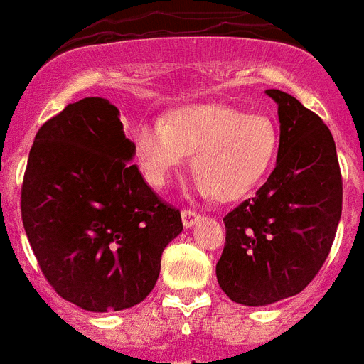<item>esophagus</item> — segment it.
Segmentation results:
<instances>
[{"instance_id": "obj_1", "label": "esophagus", "mask_w": 364, "mask_h": 364, "mask_svg": "<svg viewBox=\"0 0 364 364\" xmlns=\"http://www.w3.org/2000/svg\"><path fill=\"white\" fill-rule=\"evenodd\" d=\"M198 217L200 215L195 212H191V210H182V223H184L186 228H191V226H193L195 223L198 220Z\"/></svg>"}]
</instances>
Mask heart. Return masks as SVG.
<instances>
[{"instance_id": "b5f03b06", "label": "heart", "mask_w": 364, "mask_h": 364, "mask_svg": "<svg viewBox=\"0 0 364 364\" xmlns=\"http://www.w3.org/2000/svg\"><path fill=\"white\" fill-rule=\"evenodd\" d=\"M132 139L141 175L152 188H166L193 154L195 189L223 203L256 189L278 149L276 129L265 116L230 107L182 108L167 125L139 121Z\"/></svg>"}]
</instances>
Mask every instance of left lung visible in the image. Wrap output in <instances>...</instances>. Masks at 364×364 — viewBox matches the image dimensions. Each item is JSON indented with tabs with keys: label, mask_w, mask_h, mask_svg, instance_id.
<instances>
[{
	"label": "left lung",
	"mask_w": 364,
	"mask_h": 364,
	"mask_svg": "<svg viewBox=\"0 0 364 364\" xmlns=\"http://www.w3.org/2000/svg\"><path fill=\"white\" fill-rule=\"evenodd\" d=\"M265 93L278 105L276 167L256 197L223 219L226 245L215 269L226 296L254 307L307 287L330 254L343 212L330 129L293 95Z\"/></svg>",
	"instance_id": "left-lung-1"
}]
</instances>
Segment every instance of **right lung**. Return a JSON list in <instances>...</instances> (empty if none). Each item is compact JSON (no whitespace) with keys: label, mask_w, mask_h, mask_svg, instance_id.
I'll return each instance as SVG.
<instances>
[{"label":"right lung","mask_w":364,"mask_h":364,"mask_svg":"<svg viewBox=\"0 0 364 364\" xmlns=\"http://www.w3.org/2000/svg\"><path fill=\"white\" fill-rule=\"evenodd\" d=\"M108 99L68 105L36 132L21 219L43 276L86 311H121L156 285L164 248L182 232L176 208L147 186Z\"/></svg>","instance_id":"add662e5"}]
</instances>
